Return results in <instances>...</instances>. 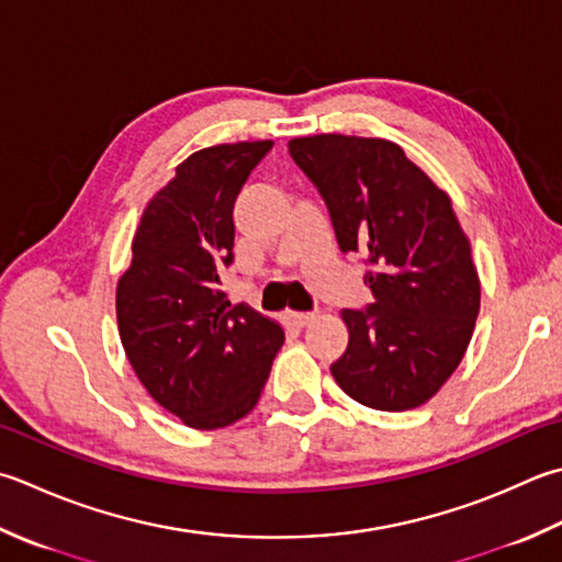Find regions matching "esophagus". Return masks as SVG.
<instances>
[{"mask_svg":"<svg viewBox=\"0 0 562 562\" xmlns=\"http://www.w3.org/2000/svg\"><path fill=\"white\" fill-rule=\"evenodd\" d=\"M290 318H292L294 326L302 328V326H310L314 318H316V314H312V312H292Z\"/></svg>","mask_w":562,"mask_h":562,"instance_id":"34e87169","label":"esophagus"}]
</instances>
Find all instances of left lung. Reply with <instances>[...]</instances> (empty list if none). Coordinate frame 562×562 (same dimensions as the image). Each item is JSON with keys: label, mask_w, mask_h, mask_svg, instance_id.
Returning a JSON list of instances; mask_svg holds the SVG:
<instances>
[{"label": "left lung", "mask_w": 562, "mask_h": 562, "mask_svg": "<svg viewBox=\"0 0 562 562\" xmlns=\"http://www.w3.org/2000/svg\"><path fill=\"white\" fill-rule=\"evenodd\" d=\"M290 156L326 202L338 248L366 256L372 304L344 310L348 348L331 375L380 412L422 406L463 360L480 280L448 194L397 143L322 134Z\"/></svg>", "instance_id": "left-lung-1"}]
</instances>
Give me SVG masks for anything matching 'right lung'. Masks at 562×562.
Listing matches in <instances>:
<instances>
[{
    "label": "right lung",
    "instance_id": "right-lung-1",
    "mask_svg": "<svg viewBox=\"0 0 562 562\" xmlns=\"http://www.w3.org/2000/svg\"><path fill=\"white\" fill-rule=\"evenodd\" d=\"M272 140L204 148L148 202L134 260L116 288L131 368L162 409L192 428H224L258 404L282 328L222 292L234 262V204Z\"/></svg>",
    "mask_w": 562,
    "mask_h": 562
}]
</instances>
